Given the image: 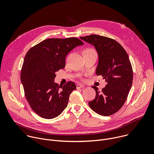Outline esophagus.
<instances>
[{
    "label": "esophagus",
    "instance_id": "obj_1",
    "mask_svg": "<svg viewBox=\"0 0 154 154\" xmlns=\"http://www.w3.org/2000/svg\"><path fill=\"white\" fill-rule=\"evenodd\" d=\"M76 87H77V89H78V88H83L85 87V86H84L83 85H82V84L79 83V84H77V85H76Z\"/></svg>",
    "mask_w": 154,
    "mask_h": 154
}]
</instances>
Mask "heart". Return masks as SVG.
<instances>
[{"mask_svg":"<svg viewBox=\"0 0 154 154\" xmlns=\"http://www.w3.org/2000/svg\"><path fill=\"white\" fill-rule=\"evenodd\" d=\"M96 54V52L94 49H93L92 48H86L84 51L83 54Z\"/></svg>","mask_w":154,"mask_h":154,"instance_id":"1","label":"heart"}]
</instances>
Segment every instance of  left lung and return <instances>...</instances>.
I'll list each match as a JSON object with an SVG mask.
<instances>
[{
  "mask_svg": "<svg viewBox=\"0 0 154 154\" xmlns=\"http://www.w3.org/2000/svg\"><path fill=\"white\" fill-rule=\"evenodd\" d=\"M80 38L95 47L99 55L96 73L102 75L107 83L101 91L92 86L96 96L89 102V106L100 115L110 116L122 108L132 85L133 69L128 54L119 42L112 38L97 35Z\"/></svg>",
  "mask_w": 154,
  "mask_h": 154,
  "instance_id": "8db88e82",
  "label": "left lung"
}]
</instances>
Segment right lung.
<instances>
[{"mask_svg": "<svg viewBox=\"0 0 154 154\" xmlns=\"http://www.w3.org/2000/svg\"><path fill=\"white\" fill-rule=\"evenodd\" d=\"M83 42L77 38H49L27 52L20 72L26 98L33 111L45 119L60 115L66 108L74 82H54L55 72L65 67L68 54Z\"/></svg>", "mask_w": 154, "mask_h": 154, "instance_id": "right-lung-1", "label": "right lung"}]
</instances>
